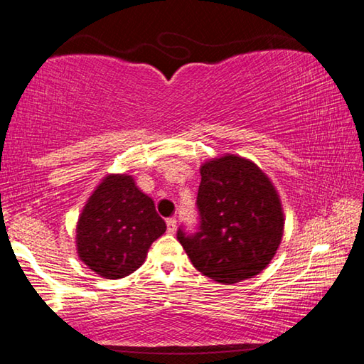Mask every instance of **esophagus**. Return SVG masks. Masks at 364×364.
<instances>
[{
	"mask_svg": "<svg viewBox=\"0 0 364 364\" xmlns=\"http://www.w3.org/2000/svg\"><path fill=\"white\" fill-rule=\"evenodd\" d=\"M167 231L173 234L176 231V218H168L167 220Z\"/></svg>",
	"mask_w": 364,
	"mask_h": 364,
	"instance_id": "34e87169",
	"label": "esophagus"
}]
</instances>
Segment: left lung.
I'll list each match as a JSON object with an SVG mask.
<instances>
[{"instance_id": "8db88e82", "label": "left lung", "mask_w": 364, "mask_h": 364, "mask_svg": "<svg viewBox=\"0 0 364 364\" xmlns=\"http://www.w3.org/2000/svg\"><path fill=\"white\" fill-rule=\"evenodd\" d=\"M194 236L178 241L196 269L221 284L254 278L273 260L284 234L278 191L252 160L225 154L200 165Z\"/></svg>"}]
</instances>
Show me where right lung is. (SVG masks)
Segmentation results:
<instances>
[{
  "label": "right lung",
  "mask_w": 364,
  "mask_h": 364,
  "mask_svg": "<svg viewBox=\"0 0 364 364\" xmlns=\"http://www.w3.org/2000/svg\"><path fill=\"white\" fill-rule=\"evenodd\" d=\"M167 230L149 196L132 175L112 173L97 184L77 221V254L106 279L132 274L151 244Z\"/></svg>",
  "instance_id": "right-lung-1"
}]
</instances>
